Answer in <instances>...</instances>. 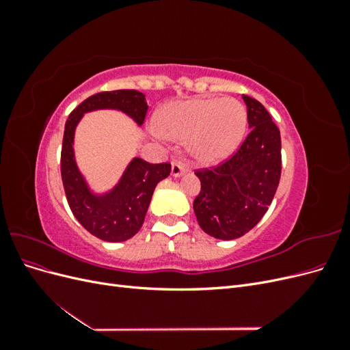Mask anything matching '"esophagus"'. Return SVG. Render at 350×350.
<instances>
[{"mask_svg":"<svg viewBox=\"0 0 350 350\" xmlns=\"http://www.w3.org/2000/svg\"><path fill=\"white\" fill-rule=\"evenodd\" d=\"M187 172V167L181 163V162H172V167H171V175L174 178H179L183 176Z\"/></svg>","mask_w":350,"mask_h":350,"instance_id":"1","label":"esophagus"}]
</instances>
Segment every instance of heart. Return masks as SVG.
<instances>
[{
    "label": "heart",
    "instance_id": "1",
    "mask_svg": "<svg viewBox=\"0 0 350 350\" xmlns=\"http://www.w3.org/2000/svg\"><path fill=\"white\" fill-rule=\"evenodd\" d=\"M247 108L234 98H196L169 103L157 130L169 139L187 140L194 161L215 165L234 153L247 130Z\"/></svg>",
    "mask_w": 350,
    "mask_h": 350
}]
</instances>
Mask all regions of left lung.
I'll return each instance as SVG.
<instances>
[{"label": "left lung", "mask_w": 350, "mask_h": 350, "mask_svg": "<svg viewBox=\"0 0 350 350\" xmlns=\"http://www.w3.org/2000/svg\"><path fill=\"white\" fill-rule=\"evenodd\" d=\"M250 134L229 161L197 171L201 191L194 200L200 228L216 239L245 235L266 215L282 172V143L278 125L262 105L242 94Z\"/></svg>", "instance_id": "1"}]
</instances>
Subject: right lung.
<instances>
[{
    "mask_svg": "<svg viewBox=\"0 0 350 350\" xmlns=\"http://www.w3.org/2000/svg\"><path fill=\"white\" fill-rule=\"evenodd\" d=\"M146 96L139 90L100 92L83 100L66 122L61 150V176L67 201L81 226L107 242H122L140 230L156 185L171 174L169 163H149L131 159L112 188L96 193L76 162L74 135L84 113L112 109L125 113L142 126L147 112Z\"/></svg>",
    "mask_w": 350,
    "mask_h": 350,
    "instance_id": "right-lung-1",
    "label": "right lung"
}]
</instances>
